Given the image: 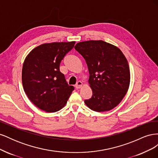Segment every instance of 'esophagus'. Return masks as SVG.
Segmentation results:
<instances>
[{"instance_id":"obj_1","label":"esophagus","mask_w":158,"mask_h":158,"mask_svg":"<svg viewBox=\"0 0 158 158\" xmlns=\"http://www.w3.org/2000/svg\"><path fill=\"white\" fill-rule=\"evenodd\" d=\"M82 82H81V81H78V82L76 83V84L75 85V87H76V88H77V89H79V88H82Z\"/></svg>"}]
</instances>
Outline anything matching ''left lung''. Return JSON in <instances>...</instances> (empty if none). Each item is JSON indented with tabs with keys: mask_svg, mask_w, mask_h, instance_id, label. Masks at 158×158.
<instances>
[{
	"mask_svg": "<svg viewBox=\"0 0 158 158\" xmlns=\"http://www.w3.org/2000/svg\"><path fill=\"white\" fill-rule=\"evenodd\" d=\"M74 49L82 55L88 68V83L92 96L84 101L96 112L108 111L117 106L130 85L131 73L123 52L102 40L78 43Z\"/></svg>",
	"mask_w": 158,
	"mask_h": 158,
	"instance_id": "obj_1",
	"label": "left lung"
}]
</instances>
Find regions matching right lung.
<instances>
[{
	"label": "right lung",
	"instance_id": "1",
	"mask_svg": "<svg viewBox=\"0 0 158 158\" xmlns=\"http://www.w3.org/2000/svg\"><path fill=\"white\" fill-rule=\"evenodd\" d=\"M75 41L53 42L36 47L23 62L22 80L23 90L30 101L47 113L65 106L74 90L61 73L59 66Z\"/></svg>",
	"mask_w": 158,
	"mask_h": 158
}]
</instances>
